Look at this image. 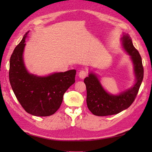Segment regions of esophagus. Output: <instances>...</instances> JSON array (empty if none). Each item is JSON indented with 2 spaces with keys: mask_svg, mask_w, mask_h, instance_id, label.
Segmentation results:
<instances>
[{
  "mask_svg": "<svg viewBox=\"0 0 152 152\" xmlns=\"http://www.w3.org/2000/svg\"><path fill=\"white\" fill-rule=\"evenodd\" d=\"M87 74H87V72L86 70H81L78 74V76H79L80 78L84 79L87 76Z\"/></svg>",
  "mask_w": 152,
  "mask_h": 152,
  "instance_id": "esophagus-1",
  "label": "esophagus"
}]
</instances>
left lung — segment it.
Returning a JSON list of instances; mask_svg holds the SVG:
<instances>
[{
    "label": "left lung",
    "mask_w": 152,
    "mask_h": 152,
    "mask_svg": "<svg viewBox=\"0 0 152 152\" xmlns=\"http://www.w3.org/2000/svg\"><path fill=\"white\" fill-rule=\"evenodd\" d=\"M125 50L131 56L134 64L136 83L133 88L119 95L109 94L102 88L95 74L90 73L84 79L87 89V105L93 114L106 116L117 114L128 108L134 101L144 77V68L140 55L133 46L128 34L121 38Z\"/></svg>",
    "instance_id": "obj_1"
}]
</instances>
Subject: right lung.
I'll use <instances>...</instances> for the list:
<instances>
[{"instance_id": "add662e5", "label": "right lung", "mask_w": 152, "mask_h": 152, "mask_svg": "<svg viewBox=\"0 0 152 152\" xmlns=\"http://www.w3.org/2000/svg\"><path fill=\"white\" fill-rule=\"evenodd\" d=\"M15 47L10 60L9 80L18 101L27 113L35 116H49L57 112L63 95L75 82L76 70L40 77L28 72L23 59L25 38Z\"/></svg>"}]
</instances>
